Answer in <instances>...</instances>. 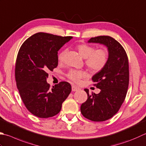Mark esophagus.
I'll use <instances>...</instances> for the list:
<instances>
[{"instance_id": "34e87169", "label": "esophagus", "mask_w": 146, "mask_h": 146, "mask_svg": "<svg viewBox=\"0 0 146 146\" xmlns=\"http://www.w3.org/2000/svg\"><path fill=\"white\" fill-rule=\"evenodd\" d=\"M79 90H80L79 88L74 86V85H73V86H72V91H73V92H76V91H78Z\"/></svg>"}]
</instances>
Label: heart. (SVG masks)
<instances>
[{
  "mask_svg": "<svg viewBox=\"0 0 146 146\" xmlns=\"http://www.w3.org/2000/svg\"><path fill=\"white\" fill-rule=\"evenodd\" d=\"M80 54L85 59V64L91 72L97 73L101 71L106 67L109 60L110 53L105 48H96L92 45L79 44L76 46ZM67 53V48L60 52L58 55L59 62H63ZM87 75L85 71L71 70L67 74V77L75 83L80 82V80Z\"/></svg>",
  "mask_w": 146,
  "mask_h": 146,
  "instance_id": "b5f03b06",
  "label": "heart"
}]
</instances>
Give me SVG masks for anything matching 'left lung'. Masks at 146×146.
Listing matches in <instances>:
<instances>
[{
	"label": "left lung",
	"instance_id": "8db88e82",
	"mask_svg": "<svg viewBox=\"0 0 146 146\" xmlns=\"http://www.w3.org/2000/svg\"><path fill=\"white\" fill-rule=\"evenodd\" d=\"M88 42L106 45L110 57L108 64L92 77L94 85L101 89L98 94H90L81 105L82 115L93 121H104L117 113L124 102L129 84V66L126 51L119 43L110 36L91 38Z\"/></svg>",
	"mask_w": 146,
	"mask_h": 146
}]
</instances>
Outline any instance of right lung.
I'll use <instances>...</instances> for the list:
<instances>
[{
  "label": "right lung",
  "instance_id": "add662e5",
  "mask_svg": "<svg viewBox=\"0 0 146 146\" xmlns=\"http://www.w3.org/2000/svg\"><path fill=\"white\" fill-rule=\"evenodd\" d=\"M72 36L39 32L21 45L15 66L16 86L30 112L42 118L59 113L62 104L71 91L70 84L60 82L52 88L47 84L48 72L58 64V51Z\"/></svg>",
  "mask_w": 146,
  "mask_h": 146
}]
</instances>
